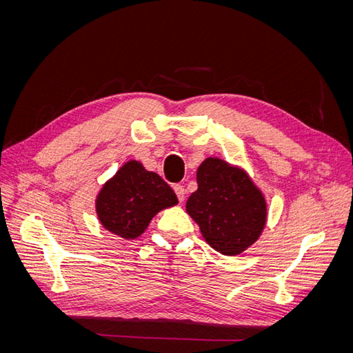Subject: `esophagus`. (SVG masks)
Wrapping results in <instances>:
<instances>
[{
	"label": "esophagus",
	"instance_id": "1",
	"mask_svg": "<svg viewBox=\"0 0 353 353\" xmlns=\"http://www.w3.org/2000/svg\"><path fill=\"white\" fill-rule=\"evenodd\" d=\"M174 191H175L178 200L179 201H184V199H185V188L181 185V184H176V185H174Z\"/></svg>",
	"mask_w": 353,
	"mask_h": 353
}]
</instances>
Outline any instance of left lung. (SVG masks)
<instances>
[{"label": "left lung", "instance_id": "8db88e82", "mask_svg": "<svg viewBox=\"0 0 353 353\" xmlns=\"http://www.w3.org/2000/svg\"><path fill=\"white\" fill-rule=\"evenodd\" d=\"M185 209L210 248L227 256L250 248L268 215L262 191L250 176L218 157H208L199 166L197 190Z\"/></svg>", "mask_w": 353, "mask_h": 353}]
</instances>
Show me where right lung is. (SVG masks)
Here are the masks:
<instances>
[{
  "label": "right lung",
  "instance_id": "1",
  "mask_svg": "<svg viewBox=\"0 0 353 353\" xmlns=\"http://www.w3.org/2000/svg\"><path fill=\"white\" fill-rule=\"evenodd\" d=\"M174 190L156 172L130 160L103 185L95 199L101 225L126 240L140 237L157 212L175 206Z\"/></svg>",
  "mask_w": 353,
  "mask_h": 353
}]
</instances>
